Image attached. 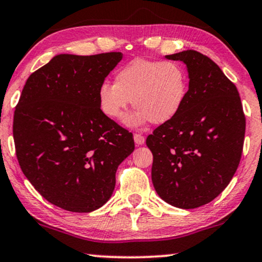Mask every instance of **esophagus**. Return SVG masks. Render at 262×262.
I'll list each match as a JSON object with an SVG mask.
<instances>
[{"label":"esophagus","mask_w":262,"mask_h":262,"mask_svg":"<svg viewBox=\"0 0 262 262\" xmlns=\"http://www.w3.org/2000/svg\"><path fill=\"white\" fill-rule=\"evenodd\" d=\"M134 139H135V143H136V144H137V145L144 144V142H145L144 136L141 135V134H135Z\"/></svg>","instance_id":"1"}]
</instances>
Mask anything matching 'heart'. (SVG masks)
Instances as JSON below:
<instances>
[{
	"mask_svg": "<svg viewBox=\"0 0 262 262\" xmlns=\"http://www.w3.org/2000/svg\"><path fill=\"white\" fill-rule=\"evenodd\" d=\"M188 76L180 64L160 59L135 58L116 73L114 84L99 87L100 110L110 119L124 117L132 100L135 111L126 118L132 126L150 123L161 125L173 119L184 106Z\"/></svg>",
	"mask_w": 262,
	"mask_h": 262,
	"instance_id": "obj_1",
	"label": "heart"
}]
</instances>
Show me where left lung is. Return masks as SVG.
<instances>
[{
    "mask_svg": "<svg viewBox=\"0 0 262 262\" xmlns=\"http://www.w3.org/2000/svg\"><path fill=\"white\" fill-rule=\"evenodd\" d=\"M182 60L189 85L173 119L146 138L157 194L180 209L203 206L224 191L241 160L246 117L236 85L194 50L166 56Z\"/></svg>",
    "mask_w": 262,
    "mask_h": 262,
    "instance_id": "1",
    "label": "left lung"
}]
</instances>
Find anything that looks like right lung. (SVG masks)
I'll list each match as a JSON object with an SVG mask.
<instances>
[{"label": "right lung", "instance_id": "add662e5", "mask_svg": "<svg viewBox=\"0 0 262 262\" xmlns=\"http://www.w3.org/2000/svg\"><path fill=\"white\" fill-rule=\"evenodd\" d=\"M121 52L58 55L31 74L15 107L20 168L53 205L91 212L112 195L134 136L102 113L98 92Z\"/></svg>", "mask_w": 262, "mask_h": 262}]
</instances>
